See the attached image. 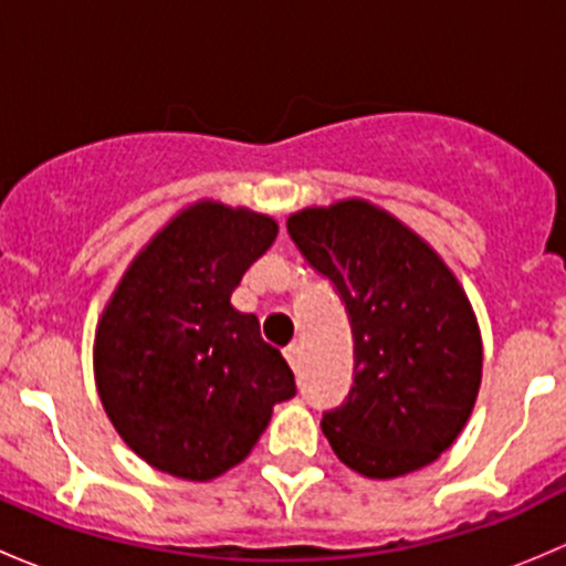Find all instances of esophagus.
<instances>
[{
	"instance_id": "1",
	"label": "esophagus",
	"mask_w": 566,
	"mask_h": 566,
	"mask_svg": "<svg viewBox=\"0 0 566 566\" xmlns=\"http://www.w3.org/2000/svg\"><path fill=\"white\" fill-rule=\"evenodd\" d=\"M284 358H287V364L293 369L301 367V358H304V350H301V345H290L284 347Z\"/></svg>"
}]
</instances>
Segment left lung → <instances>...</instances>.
<instances>
[{"mask_svg": "<svg viewBox=\"0 0 566 566\" xmlns=\"http://www.w3.org/2000/svg\"><path fill=\"white\" fill-rule=\"evenodd\" d=\"M287 232L350 315L356 378L347 402L323 416L334 454L369 479L436 462L482 384V334L452 268L367 199L298 210Z\"/></svg>", "mask_w": 566, "mask_h": 566, "instance_id": "left-lung-1", "label": "left lung"}]
</instances>
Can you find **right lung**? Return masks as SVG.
Wrapping results in <instances>:
<instances>
[{"instance_id": "1", "label": "right lung", "mask_w": 566, "mask_h": 566, "mask_svg": "<svg viewBox=\"0 0 566 566\" xmlns=\"http://www.w3.org/2000/svg\"><path fill=\"white\" fill-rule=\"evenodd\" d=\"M265 213L216 199L182 208L130 260L98 317L93 367L114 430L147 465L210 482L249 458L293 369L230 304L276 241Z\"/></svg>"}]
</instances>
